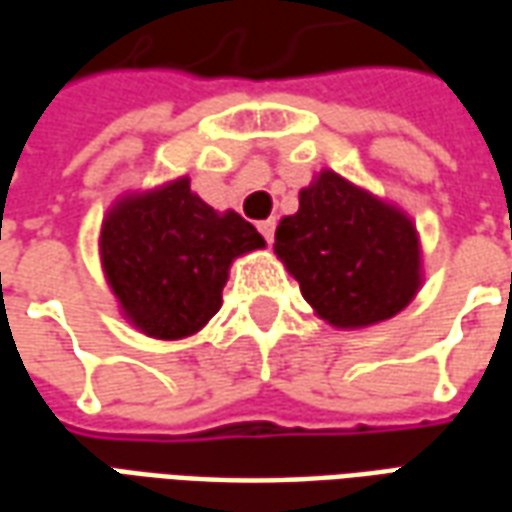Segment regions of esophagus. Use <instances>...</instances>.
Returning <instances> with one entry per match:
<instances>
[{
    "label": "esophagus",
    "instance_id": "obj_1",
    "mask_svg": "<svg viewBox=\"0 0 512 512\" xmlns=\"http://www.w3.org/2000/svg\"><path fill=\"white\" fill-rule=\"evenodd\" d=\"M257 230L263 233V238H266L268 244L274 241V230H277V222L274 219H266V222H257Z\"/></svg>",
    "mask_w": 512,
    "mask_h": 512
}]
</instances>
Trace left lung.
<instances>
[{
    "instance_id": "8db88e82",
    "label": "left lung",
    "mask_w": 512,
    "mask_h": 512,
    "mask_svg": "<svg viewBox=\"0 0 512 512\" xmlns=\"http://www.w3.org/2000/svg\"><path fill=\"white\" fill-rule=\"evenodd\" d=\"M274 252L334 329L389 321L422 288L417 224L334 169L299 191V211L279 222Z\"/></svg>"
}]
</instances>
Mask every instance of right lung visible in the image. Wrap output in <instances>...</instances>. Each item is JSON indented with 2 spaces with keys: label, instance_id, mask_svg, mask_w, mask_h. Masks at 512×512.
<instances>
[{
  "label": "right lung",
  "instance_id": "1",
  "mask_svg": "<svg viewBox=\"0 0 512 512\" xmlns=\"http://www.w3.org/2000/svg\"><path fill=\"white\" fill-rule=\"evenodd\" d=\"M266 241L235 211H213L191 180L128 191L106 211L98 252L120 312L153 340L197 334L222 307L235 257Z\"/></svg>",
  "mask_w": 512,
  "mask_h": 512
}]
</instances>
